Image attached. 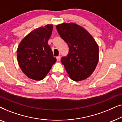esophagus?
I'll list each match as a JSON object with an SVG mask.
<instances>
[{
    "label": "esophagus",
    "mask_w": 122,
    "mask_h": 122,
    "mask_svg": "<svg viewBox=\"0 0 122 122\" xmlns=\"http://www.w3.org/2000/svg\"><path fill=\"white\" fill-rule=\"evenodd\" d=\"M61 56H58L56 57V60H57V61H61Z\"/></svg>",
    "instance_id": "esophagus-1"
}]
</instances>
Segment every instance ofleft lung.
<instances>
[{
  "instance_id": "left-lung-1",
  "label": "left lung",
  "mask_w": 122,
  "mask_h": 122,
  "mask_svg": "<svg viewBox=\"0 0 122 122\" xmlns=\"http://www.w3.org/2000/svg\"><path fill=\"white\" fill-rule=\"evenodd\" d=\"M61 37L68 44L69 53L61 58L66 72L73 81H81L94 71L99 60V47L88 31L75 23L56 26Z\"/></svg>"
}]
</instances>
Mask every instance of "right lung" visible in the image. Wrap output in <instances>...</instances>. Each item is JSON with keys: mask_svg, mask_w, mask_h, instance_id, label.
Masks as SVG:
<instances>
[{"mask_svg": "<svg viewBox=\"0 0 122 122\" xmlns=\"http://www.w3.org/2000/svg\"><path fill=\"white\" fill-rule=\"evenodd\" d=\"M52 30V24L36 28L23 38L18 46V64L31 79H44L56 61L48 43Z\"/></svg>", "mask_w": 122, "mask_h": 122, "instance_id": "1", "label": "right lung"}]
</instances>
